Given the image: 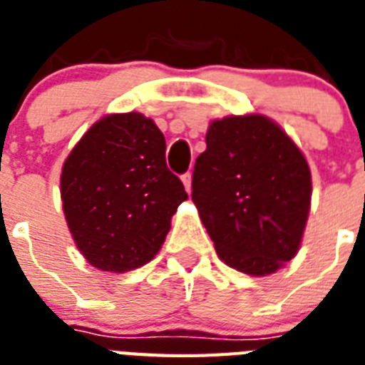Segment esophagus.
<instances>
[{
	"mask_svg": "<svg viewBox=\"0 0 365 365\" xmlns=\"http://www.w3.org/2000/svg\"><path fill=\"white\" fill-rule=\"evenodd\" d=\"M182 182H183V185H185V191H187V193H191V174H189V172H185V174H183Z\"/></svg>",
	"mask_w": 365,
	"mask_h": 365,
	"instance_id": "34e87169",
	"label": "esophagus"
}]
</instances>
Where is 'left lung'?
<instances>
[{"instance_id":"1","label":"left lung","mask_w":365,"mask_h":365,"mask_svg":"<svg viewBox=\"0 0 365 365\" xmlns=\"http://www.w3.org/2000/svg\"><path fill=\"white\" fill-rule=\"evenodd\" d=\"M191 185L200 222L229 267L265 277L295 257L311 208V170L269 117L212 121Z\"/></svg>"}]
</instances>
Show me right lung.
I'll use <instances>...</instances> for the list:
<instances>
[{
	"label": "right lung",
	"mask_w": 365,
	"mask_h": 365,
	"mask_svg": "<svg viewBox=\"0 0 365 365\" xmlns=\"http://www.w3.org/2000/svg\"><path fill=\"white\" fill-rule=\"evenodd\" d=\"M163 132L142 113H113L88 128L68 155L60 197L85 259L126 272L151 261L187 199L166 166Z\"/></svg>",
	"instance_id": "right-lung-1"
}]
</instances>
